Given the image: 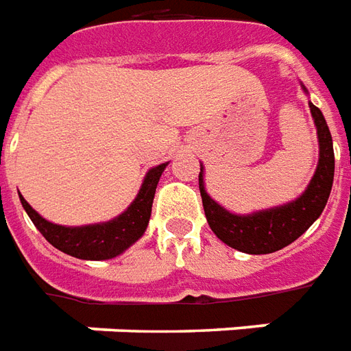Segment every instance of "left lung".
I'll return each instance as SVG.
<instances>
[{"label":"left lung","mask_w":351,"mask_h":351,"mask_svg":"<svg viewBox=\"0 0 351 351\" xmlns=\"http://www.w3.org/2000/svg\"><path fill=\"white\" fill-rule=\"evenodd\" d=\"M310 111L317 126L319 138V162L308 189L295 202L280 208L259 211L253 215H234L211 200L204 189L202 170L198 173V187L202 196V206L210 228L221 242L251 255H265L282 250L295 242L308 227L322 215L327 204L335 178V151L329 126L323 119V113L310 104Z\"/></svg>","instance_id":"obj_1"}]
</instances>
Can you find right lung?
Segmentation results:
<instances>
[{
    "mask_svg": "<svg viewBox=\"0 0 351 351\" xmlns=\"http://www.w3.org/2000/svg\"><path fill=\"white\" fill-rule=\"evenodd\" d=\"M166 164L155 166L147 171L140 193L130 208L121 213L117 219L101 223V225H86V227H62L43 219L21 195L24 210L34 221L37 230L45 236V240L52 243L56 250L68 253L71 257L86 261H101L117 257L119 253L128 250L147 228L153 198H155L156 185L162 176Z\"/></svg>",
    "mask_w": 351,
    "mask_h": 351,
    "instance_id": "add662e5",
    "label": "right lung"
}]
</instances>
